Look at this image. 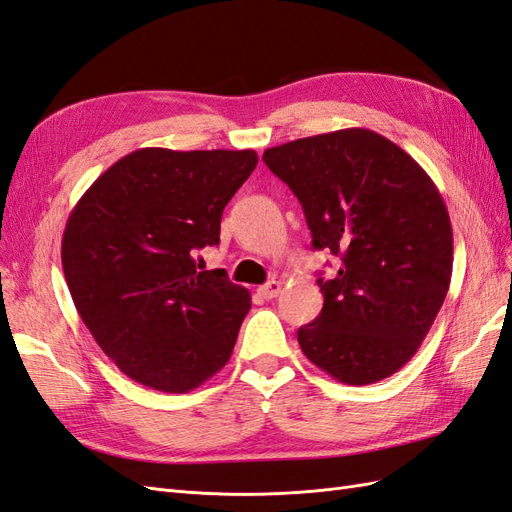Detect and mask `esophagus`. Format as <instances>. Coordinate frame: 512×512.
<instances>
[{"label": "esophagus", "mask_w": 512, "mask_h": 512, "mask_svg": "<svg viewBox=\"0 0 512 512\" xmlns=\"http://www.w3.org/2000/svg\"><path fill=\"white\" fill-rule=\"evenodd\" d=\"M280 290H282V284H280L278 280H271V282H267L265 286H260L258 293H260L262 297H265V299H273V297L280 295Z\"/></svg>", "instance_id": "obj_1"}]
</instances>
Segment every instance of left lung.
Instances as JSON below:
<instances>
[{"label":"left lung","mask_w":512,"mask_h":512,"mask_svg":"<svg viewBox=\"0 0 512 512\" xmlns=\"http://www.w3.org/2000/svg\"><path fill=\"white\" fill-rule=\"evenodd\" d=\"M267 168L301 202L312 245L340 258L319 278L321 314L297 331L314 366L377 383L416 355L452 278V226L439 189L403 148L340 129L267 148Z\"/></svg>","instance_id":"1"}]
</instances>
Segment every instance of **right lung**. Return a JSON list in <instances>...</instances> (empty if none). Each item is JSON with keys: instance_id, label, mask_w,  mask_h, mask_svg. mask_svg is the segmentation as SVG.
Segmentation results:
<instances>
[{"instance_id": "add662e5", "label": "right lung", "mask_w": 512, "mask_h": 512, "mask_svg": "<svg viewBox=\"0 0 512 512\" xmlns=\"http://www.w3.org/2000/svg\"><path fill=\"white\" fill-rule=\"evenodd\" d=\"M254 150L140 148L79 198L62 237V267L81 321L129 379L185 394L222 370L250 290L222 269L196 271L219 243L230 198Z\"/></svg>"}]
</instances>
